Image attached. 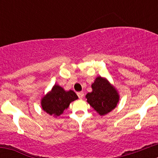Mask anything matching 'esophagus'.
Instances as JSON below:
<instances>
[{
	"label": "esophagus",
	"instance_id": "1",
	"mask_svg": "<svg viewBox=\"0 0 158 158\" xmlns=\"http://www.w3.org/2000/svg\"><path fill=\"white\" fill-rule=\"evenodd\" d=\"M77 96L80 99H82L83 98V96H84V93L83 92H79V93H77Z\"/></svg>",
	"mask_w": 158,
	"mask_h": 158
}]
</instances>
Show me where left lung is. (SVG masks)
<instances>
[{"mask_svg":"<svg viewBox=\"0 0 158 158\" xmlns=\"http://www.w3.org/2000/svg\"><path fill=\"white\" fill-rule=\"evenodd\" d=\"M93 91L87 93V102L100 115L112 111L118 104L119 96L116 89L104 77H97L92 84Z\"/></svg>","mask_w":158,"mask_h":158,"instance_id":"8db88e82","label":"left lung"}]
</instances>
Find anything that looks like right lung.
I'll return each instance as SVG.
<instances>
[{
    "instance_id": "obj_1",
    "label": "right lung",
    "mask_w": 158,
    "mask_h": 158,
    "mask_svg": "<svg viewBox=\"0 0 158 158\" xmlns=\"http://www.w3.org/2000/svg\"><path fill=\"white\" fill-rule=\"evenodd\" d=\"M77 99L78 96L73 90L65 91L58 85H54L51 91L43 97L41 105L43 111L56 117L68 108L71 102Z\"/></svg>"
}]
</instances>
